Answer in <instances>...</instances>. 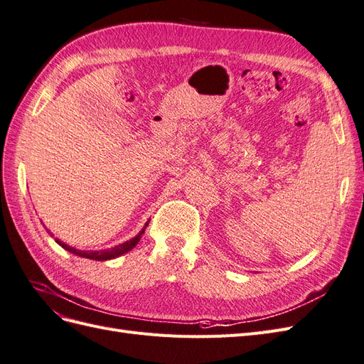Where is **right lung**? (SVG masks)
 I'll list each match as a JSON object with an SVG mask.
<instances>
[{
  "label": "right lung",
  "instance_id": "obj_1",
  "mask_svg": "<svg viewBox=\"0 0 364 364\" xmlns=\"http://www.w3.org/2000/svg\"><path fill=\"white\" fill-rule=\"evenodd\" d=\"M147 225H149V223H146V226L142 228V230H141V232H139L136 237H134L132 240L126 241V243H123V245H118V246H115V247H112V249H105V250H95V252H91V250H90V252L77 250V249H74V247H71V246H68V245L62 243V241H59V240H56V241H58V243H59L63 249H67L68 252L74 253V255H79V257H83V258H90V259L106 261V259H112V258H115V257L123 255V253H126V252L134 249V247L136 246L138 241H139L141 235L144 234V230H146Z\"/></svg>",
  "mask_w": 364,
  "mask_h": 364
}]
</instances>
